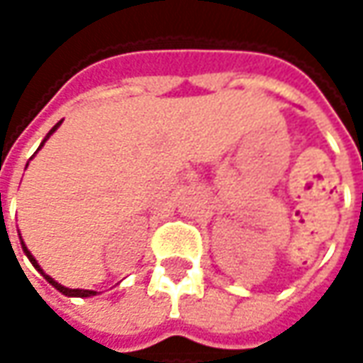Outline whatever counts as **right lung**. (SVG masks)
<instances>
[{"mask_svg":"<svg viewBox=\"0 0 363 363\" xmlns=\"http://www.w3.org/2000/svg\"><path fill=\"white\" fill-rule=\"evenodd\" d=\"M60 125H62V121H58V123H56V125H54V127L50 129V133H48V135H46V137H44V141H42V145H40V147H44V143H46V141H48V139H50V135L56 131V129H58ZM40 147H38V149H40ZM20 240H21V236H20ZM21 248H23L26 257L30 258V262H32V264H34V267H35V271L40 272V274H44V279L48 281L50 285L54 286L56 291H60L62 295H66V297H92V295H96V291H86V289H68V286H64V285H60V283H56V281H54V279H52L50 274H46V272L42 271V267H40V264H38V260H35V258L32 257V252L28 250V246L23 244V240H21Z\"/></svg>","mask_w":363,"mask_h":363,"instance_id":"obj_1","label":"right lung"}]
</instances>
